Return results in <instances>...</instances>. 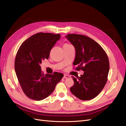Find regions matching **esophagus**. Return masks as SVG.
<instances>
[{"label":"esophagus","mask_w":126,"mask_h":126,"mask_svg":"<svg viewBox=\"0 0 126 126\" xmlns=\"http://www.w3.org/2000/svg\"><path fill=\"white\" fill-rule=\"evenodd\" d=\"M70 77L69 75H64L63 76V78L64 79H66V78H69Z\"/></svg>","instance_id":"1"}]
</instances>
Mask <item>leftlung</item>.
I'll return each mask as SVG.
<instances>
[{
	"label": "left lung",
	"mask_w": 126,
	"mask_h": 126,
	"mask_svg": "<svg viewBox=\"0 0 126 126\" xmlns=\"http://www.w3.org/2000/svg\"><path fill=\"white\" fill-rule=\"evenodd\" d=\"M66 37L76 50L74 65L76 70L84 73L76 79L70 87L71 93L82 100H89L97 96L108 80L109 62L107 55L101 46L90 38L70 33Z\"/></svg>",
	"instance_id": "left-lung-1"
}]
</instances>
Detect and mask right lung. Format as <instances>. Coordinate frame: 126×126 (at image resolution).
I'll return each instance as SVG.
<instances>
[{
    "label": "right lung",
    "mask_w": 126,
    "mask_h": 126,
    "mask_svg": "<svg viewBox=\"0 0 126 126\" xmlns=\"http://www.w3.org/2000/svg\"><path fill=\"white\" fill-rule=\"evenodd\" d=\"M60 38V34L39 32L26 40L19 48L15 69L25 94L37 101L43 100L54 91L63 74L54 72L44 75L41 61L49 58L51 48Z\"/></svg>",
    "instance_id": "right-lung-1"
}]
</instances>
